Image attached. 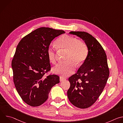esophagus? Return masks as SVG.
I'll return each mask as SVG.
<instances>
[{
  "instance_id": "obj_1",
  "label": "esophagus",
  "mask_w": 123,
  "mask_h": 123,
  "mask_svg": "<svg viewBox=\"0 0 123 123\" xmlns=\"http://www.w3.org/2000/svg\"><path fill=\"white\" fill-rule=\"evenodd\" d=\"M65 80H66V79H65V78H64V77H62V76H60V82H62V81H64Z\"/></svg>"
}]
</instances>
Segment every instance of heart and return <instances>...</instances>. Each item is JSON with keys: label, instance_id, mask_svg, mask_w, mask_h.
I'll use <instances>...</instances> for the list:
<instances>
[{"label": "heart", "instance_id": "b5f03b06", "mask_svg": "<svg viewBox=\"0 0 123 123\" xmlns=\"http://www.w3.org/2000/svg\"><path fill=\"white\" fill-rule=\"evenodd\" d=\"M57 49L60 51H66L64 62L59 63L54 68V72L65 77L72 74L75 70V65L79 67L86 60L89 54L86 44L76 37L64 34L55 42ZM47 56L52 64L56 62L55 49L51 46L47 49Z\"/></svg>", "mask_w": 123, "mask_h": 123}]
</instances>
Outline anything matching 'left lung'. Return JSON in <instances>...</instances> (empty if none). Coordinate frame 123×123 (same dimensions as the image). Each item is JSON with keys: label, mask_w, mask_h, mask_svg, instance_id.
Returning a JSON list of instances; mask_svg holds the SVG:
<instances>
[{"label": "left lung", "mask_w": 123, "mask_h": 123, "mask_svg": "<svg viewBox=\"0 0 123 123\" xmlns=\"http://www.w3.org/2000/svg\"><path fill=\"white\" fill-rule=\"evenodd\" d=\"M85 41L89 49L87 57L77 72L68 78V97L74 106L89 108L97 101L107 82L110 71L107 55L99 42L85 31H71Z\"/></svg>", "instance_id": "obj_1"}]
</instances>
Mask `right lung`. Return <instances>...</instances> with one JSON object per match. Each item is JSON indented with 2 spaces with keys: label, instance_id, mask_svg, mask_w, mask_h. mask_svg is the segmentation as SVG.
<instances>
[{
  "label": "right lung",
  "instance_id": "obj_1",
  "mask_svg": "<svg viewBox=\"0 0 123 123\" xmlns=\"http://www.w3.org/2000/svg\"><path fill=\"white\" fill-rule=\"evenodd\" d=\"M62 30L41 27L27 34L17 46L12 61L13 80L23 101L31 107H38L48 98L52 87L59 83V76L50 74L51 69L47 49Z\"/></svg>",
  "mask_w": 123,
  "mask_h": 123
}]
</instances>
